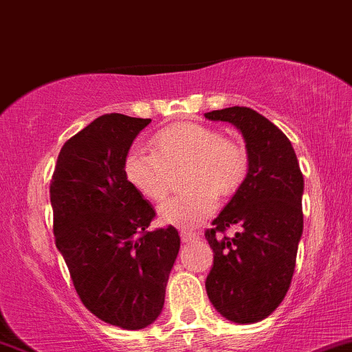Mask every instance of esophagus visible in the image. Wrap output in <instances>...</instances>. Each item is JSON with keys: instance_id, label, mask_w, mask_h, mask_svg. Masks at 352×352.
Returning <instances> with one entry per match:
<instances>
[{"instance_id": "1", "label": "esophagus", "mask_w": 352, "mask_h": 352, "mask_svg": "<svg viewBox=\"0 0 352 352\" xmlns=\"http://www.w3.org/2000/svg\"><path fill=\"white\" fill-rule=\"evenodd\" d=\"M180 238H182V241H185V243H190V241L199 240V233L190 232V230H182Z\"/></svg>"}]
</instances>
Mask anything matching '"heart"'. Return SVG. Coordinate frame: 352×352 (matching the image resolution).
Listing matches in <instances>:
<instances>
[{
	"label": "heart",
	"mask_w": 352,
	"mask_h": 352,
	"mask_svg": "<svg viewBox=\"0 0 352 352\" xmlns=\"http://www.w3.org/2000/svg\"><path fill=\"white\" fill-rule=\"evenodd\" d=\"M152 151L131 148L124 159V175L145 199L167 197L172 173L184 167L185 192L160 207V220L193 228L217 208L218 197L235 193L248 173V152L240 140L223 137L210 125L182 122L157 132Z\"/></svg>",
	"instance_id": "obj_1"
}]
</instances>
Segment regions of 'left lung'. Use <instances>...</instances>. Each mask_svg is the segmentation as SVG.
I'll use <instances>...</instances> for the list:
<instances>
[{
  "label": "left lung",
  "instance_id": "8db88e82",
  "mask_svg": "<svg viewBox=\"0 0 352 352\" xmlns=\"http://www.w3.org/2000/svg\"><path fill=\"white\" fill-rule=\"evenodd\" d=\"M205 117L235 125L250 160L243 184L205 232L213 250L205 288L221 316L252 324L268 318L292 285L305 180L288 137L256 111L235 106ZM233 224L242 230L228 239Z\"/></svg>",
  "mask_w": 352,
  "mask_h": 352
}]
</instances>
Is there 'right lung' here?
<instances>
[{"label": "right lung", "mask_w": 352, "mask_h": 352, "mask_svg": "<svg viewBox=\"0 0 352 352\" xmlns=\"http://www.w3.org/2000/svg\"><path fill=\"white\" fill-rule=\"evenodd\" d=\"M151 119L104 114L60 148L51 180L56 246L80 301L122 329L159 318L180 236L148 232L155 210L124 175V159Z\"/></svg>", "instance_id": "1"}]
</instances>
